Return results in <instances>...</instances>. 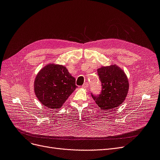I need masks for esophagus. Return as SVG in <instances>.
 I'll use <instances>...</instances> for the list:
<instances>
[{
	"label": "esophagus",
	"instance_id": "obj_1",
	"mask_svg": "<svg viewBox=\"0 0 160 160\" xmlns=\"http://www.w3.org/2000/svg\"><path fill=\"white\" fill-rule=\"evenodd\" d=\"M88 86H89V84H88V83H85L83 85H82V88H84V89H87L88 88Z\"/></svg>",
	"mask_w": 160,
	"mask_h": 160
}]
</instances>
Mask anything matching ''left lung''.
Instances as JSON below:
<instances>
[{
    "label": "left lung",
    "instance_id": "left-lung-1",
    "mask_svg": "<svg viewBox=\"0 0 160 160\" xmlns=\"http://www.w3.org/2000/svg\"><path fill=\"white\" fill-rule=\"evenodd\" d=\"M98 74L101 91L99 95L91 93L92 98L101 110L111 111L117 108L128 94L129 83L126 75L116 65L101 67Z\"/></svg>",
    "mask_w": 160,
    "mask_h": 160
}]
</instances>
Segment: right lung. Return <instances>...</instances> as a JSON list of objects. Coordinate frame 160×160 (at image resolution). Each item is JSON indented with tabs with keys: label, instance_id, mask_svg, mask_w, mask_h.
I'll list each match as a JSON object with an SVG mask.
<instances>
[{
	"label": "right lung",
	"instance_id": "right-lung-1",
	"mask_svg": "<svg viewBox=\"0 0 160 160\" xmlns=\"http://www.w3.org/2000/svg\"><path fill=\"white\" fill-rule=\"evenodd\" d=\"M35 93L41 103L52 111L61 108L77 88L75 79L64 66L48 65L37 74Z\"/></svg>",
	"mask_w": 160,
	"mask_h": 160
}]
</instances>
